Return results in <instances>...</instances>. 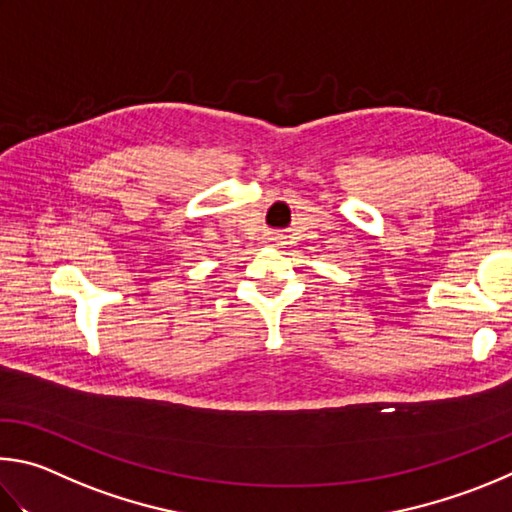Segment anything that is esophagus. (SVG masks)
I'll list each match as a JSON object with an SVG mask.
<instances>
[{
	"mask_svg": "<svg viewBox=\"0 0 512 512\" xmlns=\"http://www.w3.org/2000/svg\"><path fill=\"white\" fill-rule=\"evenodd\" d=\"M267 242H272V245H281V242H283V236H281V233H274V236L267 238Z\"/></svg>",
	"mask_w": 512,
	"mask_h": 512,
	"instance_id": "obj_1",
	"label": "esophagus"
}]
</instances>
